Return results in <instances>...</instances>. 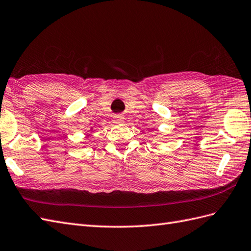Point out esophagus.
Wrapping results in <instances>:
<instances>
[{
	"label": "esophagus",
	"instance_id": "obj_1",
	"mask_svg": "<svg viewBox=\"0 0 251 251\" xmlns=\"http://www.w3.org/2000/svg\"><path fill=\"white\" fill-rule=\"evenodd\" d=\"M124 122V118L121 117V115H117V117L113 118V123L115 124H121Z\"/></svg>",
	"mask_w": 251,
	"mask_h": 251
}]
</instances>
